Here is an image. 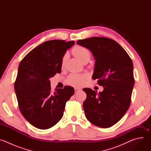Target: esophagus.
<instances>
[{
  "mask_svg": "<svg viewBox=\"0 0 151 151\" xmlns=\"http://www.w3.org/2000/svg\"><path fill=\"white\" fill-rule=\"evenodd\" d=\"M81 89L80 88H78V87L75 88V91L76 93L79 92V91H81Z\"/></svg>",
  "mask_w": 151,
  "mask_h": 151,
  "instance_id": "1",
  "label": "esophagus"
}]
</instances>
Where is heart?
<instances>
[{"label": "heart", "instance_id": "heart-1", "mask_svg": "<svg viewBox=\"0 0 151 151\" xmlns=\"http://www.w3.org/2000/svg\"><path fill=\"white\" fill-rule=\"evenodd\" d=\"M72 52L82 62H84L87 60L89 61L91 58V53L90 51L87 48L81 45L75 46L72 49ZM68 57V55L67 53L63 55L61 61L62 67L65 66ZM86 77H87V75L85 74L72 73L69 76L67 81L68 83L70 85L74 86V87H79L83 83Z\"/></svg>", "mask_w": 151, "mask_h": 151}]
</instances>
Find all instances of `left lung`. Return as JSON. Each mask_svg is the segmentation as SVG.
Returning a JSON list of instances; mask_svg holds the SVG:
<instances>
[{"label": "left lung", "instance_id": "1", "mask_svg": "<svg viewBox=\"0 0 151 151\" xmlns=\"http://www.w3.org/2000/svg\"><path fill=\"white\" fill-rule=\"evenodd\" d=\"M77 44L89 49L95 60L92 77L103 87L97 94L91 88H83L87 98L83 107L86 118L100 128L117 123L130 107L134 84L133 64L125 50L114 40L105 37L80 39Z\"/></svg>", "mask_w": 151, "mask_h": 151}]
</instances>
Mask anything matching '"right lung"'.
Wrapping results in <instances>:
<instances>
[{
	"label": "right lung",
	"mask_w": 151,
	"mask_h": 151,
	"mask_svg": "<svg viewBox=\"0 0 151 151\" xmlns=\"http://www.w3.org/2000/svg\"><path fill=\"white\" fill-rule=\"evenodd\" d=\"M74 41H46L30 51L21 61L14 83L19 109L34 127L45 130L62 118L66 102L75 93L66 86L52 92L49 79L60 73L61 58Z\"/></svg>",
	"instance_id": "add662e5"
}]
</instances>
